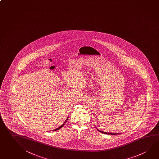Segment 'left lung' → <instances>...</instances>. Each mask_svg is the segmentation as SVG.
Returning a JSON list of instances; mask_svg holds the SVG:
<instances>
[{"instance_id":"8db88e82","label":"left lung","mask_w":159,"mask_h":159,"mask_svg":"<svg viewBox=\"0 0 159 159\" xmlns=\"http://www.w3.org/2000/svg\"><path fill=\"white\" fill-rule=\"evenodd\" d=\"M99 132H100L101 133H102V134H112V135H115V134H113V133H108V132H103V131H100L99 130H98Z\"/></svg>"}]
</instances>
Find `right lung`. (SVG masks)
Returning a JSON list of instances; mask_svg holds the SVG:
<instances>
[{
  "label": "right lung",
  "instance_id": "1",
  "mask_svg": "<svg viewBox=\"0 0 159 159\" xmlns=\"http://www.w3.org/2000/svg\"><path fill=\"white\" fill-rule=\"evenodd\" d=\"M67 120H68V119H67V120H66V122H66V121H67ZM64 125V124H63V125H62L61 126H60V127H59V128H56V129H54L53 131H56V130H58V129H60V128H61L62 127H63Z\"/></svg>",
  "mask_w": 159,
  "mask_h": 159
}]
</instances>
